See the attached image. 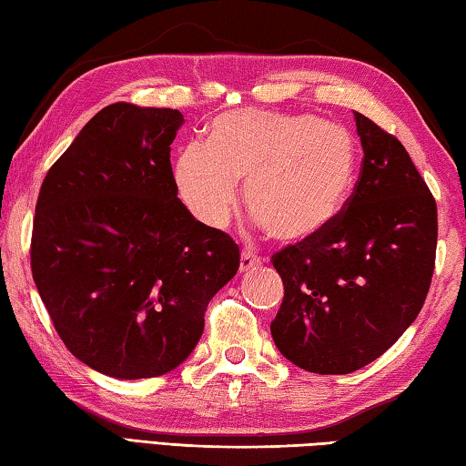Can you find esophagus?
Masks as SVG:
<instances>
[{"instance_id":"34e87169","label":"esophagus","mask_w":466,"mask_h":466,"mask_svg":"<svg viewBox=\"0 0 466 466\" xmlns=\"http://www.w3.org/2000/svg\"><path fill=\"white\" fill-rule=\"evenodd\" d=\"M262 264V259H259L254 251H243L241 254V262H239V270L241 272H249V270H254L256 266H259Z\"/></svg>"}]
</instances>
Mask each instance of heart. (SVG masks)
I'll use <instances>...</instances> for the list:
<instances>
[{"mask_svg": "<svg viewBox=\"0 0 466 466\" xmlns=\"http://www.w3.org/2000/svg\"><path fill=\"white\" fill-rule=\"evenodd\" d=\"M358 147L344 127L315 114L228 110L208 143L190 141L174 163L177 194L202 225L220 228L243 198L259 227L299 243L331 227L352 194Z\"/></svg>", "mask_w": 466, "mask_h": 466, "instance_id": "b5f03b06", "label": "heart"}]
</instances>
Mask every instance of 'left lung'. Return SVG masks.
Returning <instances> with one entry per match:
<instances>
[{"instance_id":"8db88e82","label":"left lung","mask_w":466,"mask_h":466,"mask_svg":"<svg viewBox=\"0 0 466 466\" xmlns=\"http://www.w3.org/2000/svg\"><path fill=\"white\" fill-rule=\"evenodd\" d=\"M354 120L364 157L346 208L272 258L284 284L274 344L317 374L354 372L385 354L420 315L436 262V200L410 153L364 114Z\"/></svg>"}]
</instances>
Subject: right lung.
<instances>
[{"label": "right lung", "mask_w": 466, "mask_h": 466, "mask_svg": "<svg viewBox=\"0 0 466 466\" xmlns=\"http://www.w3.org/2000/svg\"><path fill=\"white\" fill-rule=\"evenodd\" d=\"M184 116L106 106L40 187L32 279L69 352L112 379L177 369L210 299L239 270V248L177 198L169 151Z\"/></svg>", "instance_id": "add662e5"}]
</instances>
